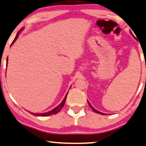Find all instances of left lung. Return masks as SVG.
I'll list each match as a JSON object with an SVG mask.
<instances>
[{
    "label": "left lung",
    "instance_id": "left-lung-1",
    "mask_svg": "<svg viewBox=\"0 0 146 146\" xmlns=\"http://www.w3.org/2000/svg\"><path fill=\"white\" fill-rule=\"evenodd\" d=\"M88 104H89V105H90V107H91V108H92V110H93V111H94V112H96V113L100 114H103V115H104V114H105L104 113H102V112H99V111H98V110H96V109H95V108H94V107L92 106V105H91V104H90V103L89 102H88Z\"/></svg>",
    "mask_w": 146,
    "mask_h": 146
}]
</instances>
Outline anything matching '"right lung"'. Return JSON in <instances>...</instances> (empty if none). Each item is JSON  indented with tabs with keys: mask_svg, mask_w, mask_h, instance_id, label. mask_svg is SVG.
<instances>
[{
	"mask_svg": "<svg viewBox=\"0 0 146 146\" xmlns=\"http://www.w3.org/2000/svg\"><path fill=\"white\" fill-rule=\"evenodd\" d=\"M21 30H22V29H20V30L19 31V32H18V33H17V34L16 37H15V38L14 40H13V42L11 43V45H12L14 43L15 41V40H17V38H18V36H19V33H20V32H21ZM7 60H8V58H7ZM67 94H68V93H67V94H66L65 97H64V98L63 99V100L62 101V102L60 103V104L59 105H58V106H56V108H54V109H53V110H50V111L47 112H44V113H42V114L33 113V112H30V114H33V115H34V116H38V117H46V116H50V115H52V114H57V113H58V112H60V110H61L62 107H63L64 104V103H65L66 99H67Z\"/></svg>",
	"mask_w": 146,
	"mask_h": 146,
	"instance_id": "right-lung-1",
	"label": "right lung"
}]
</instances>
